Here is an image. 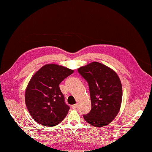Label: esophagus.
<instances>
[{
  "label": "esophagus",
  "instance_id": "34e87169",
  "mask_svg": "<svg viewBox=\"0 0 152 152\" xmlns=\"http://www.w3.org/2000/svg\"><path fill=\"white\" fill-rule=\"evenodd\" d=\"M77 106H78V104H75L71 106V107H72L73 109H76L77 108Z\"/></svg>",
  "mask_w": 152,
  "mask_h": 152
}]
</instances>
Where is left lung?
I'll return each mask as SVG.
<instances>
[{
	"instance_id": "obj_1",
	"label": "left lung",
	"mask_w": 152,
	"mask_h": 152,
	"mask_svg": "<svg viewBox=\"0 0 152 152\" xmlns=\"http://www.w3.org/2000/svg\"><path fill=\"white\" fill-rule=\"evenodd\" d=\"M78 71L88 82L91 96V110L83 118L96 127L110 124L121 104L122 86L118 74L98 62L80 67Z\"/></svg>"
}]
</instances>
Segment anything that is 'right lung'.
<instances>
[{
  "label": "right lung",
  "mask_w": 152,
  "mask_h": 152,
  "mask_svg": "<svg viewBox=\"0 0 152 152\" xmlns=\"http://www.w3.org/2000/svg\"><path fill=\"white\" fill-rule=\"evenodd\" d=\"M73 70L56 64H48L35 73L25 90V104L34 120L53 127L66 117L70 107L64 102L60 83Z\"/></svg>",
  "instance_id": "right-lung-1"
}]
</instances>
